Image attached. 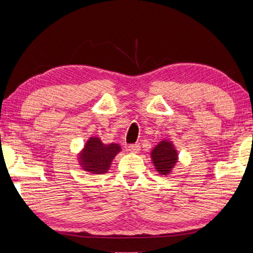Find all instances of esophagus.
Returning a JSON list of instances; mask_svg holds the SVG:
<instances>
[{
	"label": "esophagus",
	"mask_w": 253,
	"mask_h": 253,
	"mask_svg": "<svg viewBox=\"0 0 253 253\" xmlns=\"http://www.w3.org/2000/svg\"><path fill=\"white\" fill-rule=\"evenodd\" d=\"M127 150L130 152H134V154H137V152L141 150V145L140 144H129L127 147Z\"/></svg>",
	"instance_id": "obj_1"
}]
</instances>
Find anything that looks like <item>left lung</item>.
<instances>
[{"label": "left lung", "mask_w": 253, "mask_h": 253, "mask_svg": "<svg viewBox=\"0 0 253 253\" xmlns=\"http://www.w3.org/2000/svg\"><path fill=\"white\" fill-rule=\"evenodd\" d=\"M151 158L158 172L163 175H167L177 162V152L172 142L164 140L152 150Z\"/></svg>", "instance_id": "1"}]
</instances>
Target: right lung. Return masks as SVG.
Wrapping results in <instances>:
<instances>
[{"instance_id":"obj_1","label":"right lung","mask_w":253,"mask_h":253,"mask_svg":"<svg viewBox=\"0 0 253 253\" xmlns=\"http://www.w3.org/2000/svg\"><path fill=\"white\" fill-rule=\"evenodd\" d=\"M120 150L122 148L119 144H103L98 137H90L80 155V164L87 172L105 173L110 169L112 159Z\"/></svg>"}]
</instances>
